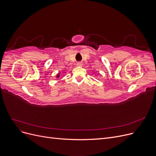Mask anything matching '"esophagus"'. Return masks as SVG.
I'll return each instance as SVG.
<instances>
[{
  "label": "esophagus",
  "instance_id": "1",
  "mask_svg": "<svg viewBox=\"0 0 156 156\" xmlns=\"http://www.w3.org/2000/svg\"><path fill=\"white\" fill-rule=\"evenodd\" d=\"M82 65H83V64H82L81 62L77 63V66H82Z\"/></svg>",
  "mask_w": 156,
  "mask_h": 156
}]
</instances>
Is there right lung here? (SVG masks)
I'll return each mask as SVG.
<instances>
[{"mask_svg":"<svg viewBox=\"0 0 156 156\" xmlns=\"http://www.w3.org/2000/svg\"><path fill=\"white\" fill-rule=\"evenodd\" d=\"M56 78H58L60 77V73H58L57 75H56Z\"/></svg>","mask_w":156,"mask_h":156,"instance_id":"add662e5","label":"right lung"}]
</instances>
